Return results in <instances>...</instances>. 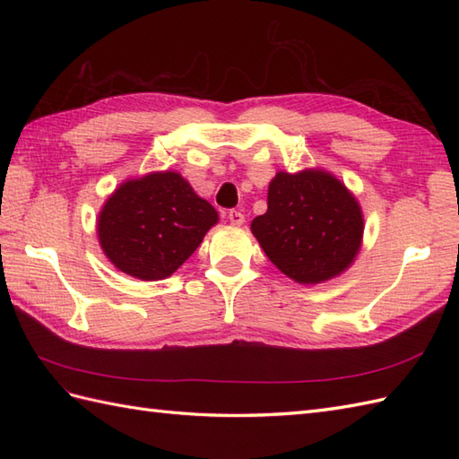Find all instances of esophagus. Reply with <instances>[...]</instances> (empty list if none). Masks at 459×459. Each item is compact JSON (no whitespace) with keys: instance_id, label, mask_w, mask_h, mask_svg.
Masks as SVG:
<instances>
[{"instance_id":"obj_1","label":"esophagus","mask_w":459,"mask_h":459,"mask_svg":"<svg viewBox=\"0 0 459 459\" xmlns=\"http://www.w3.org/2000/svg\"><path fill=\"white\" fill-rule=\"evenodd\" d=\"M229 221L230 224H235V227H240V224L245 222V214L240 211H229Z\"/></svg>"}]
</instances>
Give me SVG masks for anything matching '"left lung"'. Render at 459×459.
I'll return each mask as SVG.
<instances>
[{"label":"left lung","mask_w":459,"mask_h":459,"mask_svg":"<svg viewBox=\"0 0 459 459\" xmlns=\"http://www.w3.org/2000/svg\"><path fill=\"white\" fill-rule=\"evenodd\" d=\"M250 230L281 274L314 286L353 264L363 245L365 217L343 181L331 171L307 168L274 175L268 211L252 221Z\"/></svg>","instance_id":"obj_1"}]
</instances>
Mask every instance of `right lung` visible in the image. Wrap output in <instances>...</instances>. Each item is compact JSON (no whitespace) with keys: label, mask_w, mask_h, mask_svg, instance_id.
<instances>
[{"label":"right lung","mask_w":459,"mask_h":459,"mask_svg":"<svg viewBox=\"0 0 459 459\" xmlns=\"http://www.w3.org/2000/svg\"><path fill=\"white\" fill-rule=\"evenodd\" d=\"M219 222V212L178 171L126 179L99 212L96 235L104 256L143 281L169 278Z\"/></svg>","instance_id":"add662e5"}]
</instances>
